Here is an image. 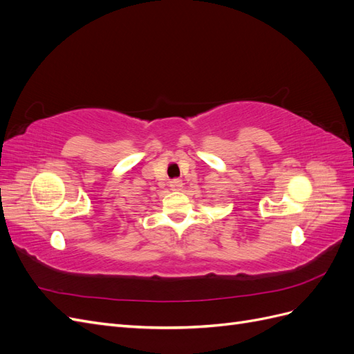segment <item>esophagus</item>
Returning <instances> with one entry per match:
<instances>
[{
  "instance_id": "1",
  "label": "esophagus",
  "mask_w": 354,
  "mask_h": 354,
  "mask_svg": "<svg viewBox=\"0 0 354 354\" xmlns=\"http://www.w3.org/2000/svg\"><path fill=\"white\" fill-rule=\"evenodd\" d=\"M169 187H171V190H180L181 187H183V181L178 180V178L171 180L169 181Z\"/></svg>"
}]
</instances>
